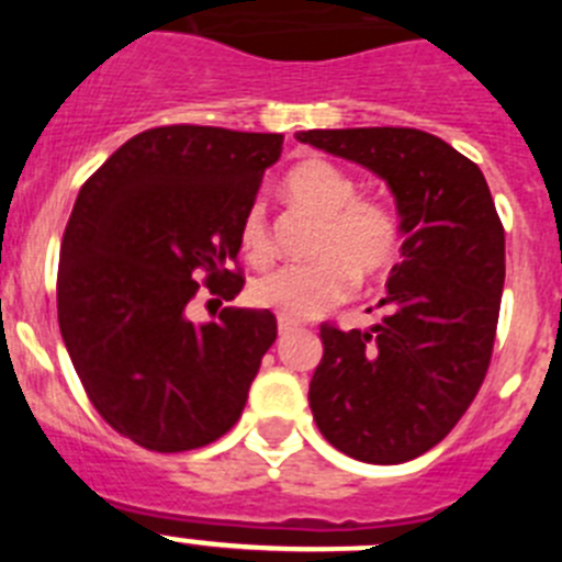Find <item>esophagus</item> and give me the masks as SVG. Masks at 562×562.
I'll use <instances>...</instances> for the list:
<instances>
[{
	"label": "esophagus",
	"instance_id": "esophagus-1",
	"mask_svg": "<svg viewBox=\"0 0 562 562\" xmlns=\"http://www.w3.org/2000/svg\"><path fill=\"white\" fill-rule=\"evenodd\" d=\"M292 331H297L295 321H286V317H281V321H278V335L284 337V335H292Z\"/></svg>",
	"mask_w": 562,
	"mask_h": 562
}]
</instances>
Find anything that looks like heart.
<instances>
[{
	"label": "heart",
	"mask_w": 562,
	"mask_h": 562,
	"mask_svg": "<svg viewBox=\"0 0 562 562\" xmlns=\"http://www.w3.org/2000/svg\"><path fill=\"white\" fill-rule=\"evenodd\" d=\"M286 200L317 213L310 265H286L252 281L250 297L286 321H306L349 295L351 281H371L394 265L400 225L380 202L357 200V186L335 162L310 157L284 177ZM238 245L250 265L265 267L272 258L265 207L250 205L238 222Z\"/></svg>",
	"instance_id": "b5f03b06"
}]
</instances>
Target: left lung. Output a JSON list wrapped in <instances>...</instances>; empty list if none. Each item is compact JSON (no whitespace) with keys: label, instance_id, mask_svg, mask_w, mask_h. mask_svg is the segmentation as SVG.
<instances>
[{"label":"left lung","instance_id":"8db88e82","mask_svg":"<svg viewBox=\"0 0 562 562\" xmlns=\"http://www.w3.org/2000/svg\"><path fill=\"white\" fill-rule=\"evenodd\" d=\"M301 143L369 168L400 213L389 315L371 329L321 326L310 408L331 448L402 464L439 445L484 382L504 292V227L484 173L419 128H312Z\"/></svg>","mask_w":562,"mask_h":562}]
</instances>
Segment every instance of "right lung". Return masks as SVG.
<instances>
[{
	"label": "right lung",
	"instance_id": "obj_1",
	"mask_svg": "<svg viewBox=\"0 0 562 562\" xmlns=\"http://www.w3.org/2000/svg\"><path fill=\"white\" fill-rule=\"evenodd\" d=\"M281 134L160 126L137 134L78 193L58 258V326L98 414L154 453L205 448L233 428L261 357L270 310H222L193 324L205 281L241 292L231 270L238 222Z\"/></svg>",
	"mask_w": 562,
	"mask_h": 562
}]
</instances>
